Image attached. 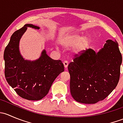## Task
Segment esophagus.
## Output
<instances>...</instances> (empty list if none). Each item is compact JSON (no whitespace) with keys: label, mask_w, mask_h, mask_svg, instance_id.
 Returning a JSON list of instances; mask_svg holds the SVG:
<instances>
[{"label":"esophagus","mask_w":123,"mask_h":123,"mask_svg":"<svg viewBox=\"0 0 123 123\" xmlns=\"http://www.w3.org/2000/svg\"><path fill=\"white\" fill-rule=\"evenodd\" d=\"M63 64H64V67H65V68H67L68 67V61H64V62H63Z\"/></svg>","instance_id":"1"}]
</instances>
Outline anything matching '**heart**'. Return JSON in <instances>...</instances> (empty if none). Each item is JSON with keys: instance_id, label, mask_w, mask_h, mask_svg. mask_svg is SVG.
<instances>
[{"instance_id": "heart-1", "label": "heart", "mask_w": 123, "mask_h": 123, "mask_svg": "<svg viewBox=\"0 0 123 123\" xmlns=\"http://www.w3.org/2000/svg\"><path fill=\"white\" fill-rule=\"evenodd\" d=\"M60 43L63 47L69 48L72 47V52L80 55L85 52L91 43V39L87 35L78 32L68 33L62 37Z\"/></svg>"}]
</instances>
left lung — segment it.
Masks as SVG:
<instances>
[{"label": "left lung", "instance_id": "obj_1", "mask_svg": "<svg viewBox=\"0 0 123 123\" xmlns=\"http://www.w3.org/2000/svg\"><path fill=\"white\" fill-rule=\"evenodd\" d=\"M121 64L118 44L111 40L98 52L89 49L74 58L68 67L73 99L86 104L104 99L118 83Z\"/></svg>", "mask_w": 123, "mask_h": 123}]
</instances>
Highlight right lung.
I'll return each instance as SVG.
<instances>
[{"label": "right lung", "mask_w": 123, "mask_h": 123, "mask_svg": "<svg viewBox=\"0 0 123 123\" xmlns=\"http://www.w3.org/2000/svg\"><path fill=\"white\" fill-rule=\"evenodd\" d=\"M27 27L40 29L37 26L27 24L13 33L5 49V74L9 85L19 96L38 100L48 93L56 78L64 71V67L60 60L50 58L45 49L36 60L23 58L19 50V42Z\"/></svg>", "instance_id": "1"}]
</instances>
